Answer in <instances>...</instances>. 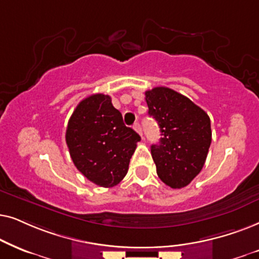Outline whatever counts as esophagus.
Listing matches in <instances>:
<instances>
[{"instance_id":"1","label":"esophagus","mask_w":259,"mask_h":259,"mask_svg":"<svg viewBox=\"0 0 259 259\" xmlns=\"http://www.w3.org/2000/svg\"><path fill=\"white\" fill-rule=\"evenodd\" d=\"M134 129H135V132H136V133H139V134H140V136H141V137H143L142 129H141V125H140L139 123H135V124H134Z\"/></svg>"}]
</instances>
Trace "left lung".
<instances>
[{"label":"left lung","mask_w":259,"mask_h":259,"mask_svg":"<svg viewBox=\"0 0 259 259\" xmlns=\"http://www.w3.org/2000/svg\"><path fill=\"white\" fill-rule=\"evenodd\" d=\"M146 102L162 136L151 146L158 178L170 188L186 187L207 157L212 141L209 117L186 96L164 86L146 91Z\"/></svg>","instance_id":"1"}]
</instances>
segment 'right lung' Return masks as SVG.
Returning <instances> with one entry per match:
<instances>
[{
	"instance_id": "right-lung-1",
	"label": "right lung",
	"mask_w": 259,
	"mask_h": 259,
	"mask_svg": "<svg viewBox=\"0 0 259 259\" xmlns=\"http://www.w3.org/2000/svg\"><path fill=\"white\" fill-rule=\"evenodd\" d=\"M141 137L124 125L111 97L96 94L82 99L68 120L66 143L72 161L86 179L101 187L119 184Z\"/></svg>"
}]
</instances>
